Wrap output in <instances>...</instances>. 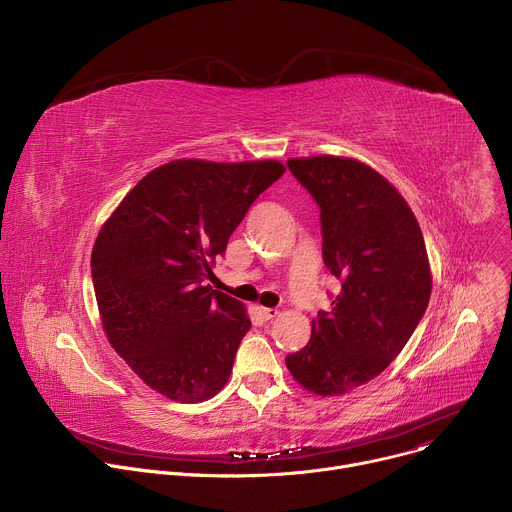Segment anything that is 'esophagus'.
Returning <instances> with one entry per match:
<instances>
[{
  "instance_id": "34e87169",
  "label": "esophagus",
  "mask_w": 512,
  "mask_h": 512,
  "mask_svg": "<svg viewBox=\"0 0 512 512\" xmlns=\"http://www.w3.org/2000/svg\"><path fill=\"white\" fill-rule=\"evenodd\" d=\"M259 314L265 318V320H275L279 316V310L275 308H259Z\"/></svg>"
}]
</instances>
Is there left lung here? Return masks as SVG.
<instances>
[{"instance_id": "8db88e82", "label": "left lung", "mask_w": 512, "mask_h": 512, "mask_svg": "<svg viewBox=\"0 0 512 512\" xmlns=\"http://www.w3.org/2000/svg\"><path fill=\"white\" fill-rule=\"evenodd\" d=\"M287 166L320 206L322 257L342 289L285 364L306 391L338 397L403 350L429 304L431 267L413 210L375 168L328 154Z\"/></svg>"}]
</instances>
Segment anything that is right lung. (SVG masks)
Instances as JSON below:
<instances>
[{"instance_id": "1", "label": "right lung", "mask_w": 512, "mask_h": 512, "mask_svg": "<svg viewBox=\"0 0 512 512\" xmlns=\"http://www.w3.org/2000/svg\"><path fill=\"white\" fill-rule=\"evenodd\" d=\"M283 172L277 160H172L143 176L101 227L91 253L101 324L156 393L202 403L227 385L251 320L206 279L249 206Z\"/></svg>"}]
</instances>
